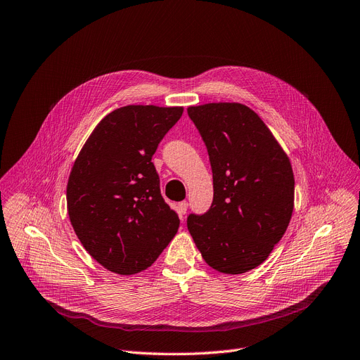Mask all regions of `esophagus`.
<instances>
[{
    "label": "esophagus",
    "mask_w": 360,
    "mask_h": 360,
    "mask_svg": "<svg viewBox=\"0 0 360 360\" xmlns=\"http://www.w3.org/2000/svg\"><path fill=\"white\" fill-rule=\"evenodd\" d=\"M186 210H188V202L186 201H181L178 205V213L181 217H184L186 214Z\"/></svg>",
    "instance_id": "1"
}]
</instances>
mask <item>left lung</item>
Segmentation results:
<instances>
[{"label":"left lung","mask_w":360,"mask_h":360,"mask_svg":"<svg viewBox=\"0 0 360 360\" xmlns=\"http://www.w3.org/2000/svg\"><path fill=\"white\" fill-rule=\"evenodd\" d=\"M209 153L213 202L186 225L210 268L240 275L269 257L294 209L287 153L252 108L207 103L186 108Z\"/></svg>","instance_id":"8db88e82"}]
</instances>
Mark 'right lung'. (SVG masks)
Masks as SVG:
<instances>
[{"label":"right lung","mask_w":360,"mask_h":360,"mask_svg":"<svg viewBox=\"0 0 360 360\" xmlns=\"http://www.w3.org/2000/svg\"><path fill=\"white\" fill-rule=\"evenodd\" d=\"M184 107L124 105L92 131L70 170L68 213L84 248L107 271L147 269L175 237L179 217L151 162Z\"/></svg>","instance_id":"1"}]
</instances>
